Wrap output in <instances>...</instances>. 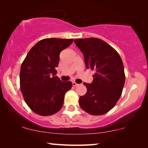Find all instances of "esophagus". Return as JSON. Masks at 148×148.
Wrapping results in <instances>:
<instances>
[{"instance_id": "obj_1", "label": "esophagus", "mask_w": 148, "mask_h": 148, "mask_svg": "<svg viewBox=\"0 0 148 148\" xmlns=\"http://www.w3.org/2000/svg\"><path fill=\"white\" fill-rule=\"evenodd\" d=\"M72 84H73V86H74V87L78 86V84H77V83H75V82H73Z\"/></svg>"}]
</instances>
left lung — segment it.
Masks as SVG:
<instances>
[{
    "label": "left lung",
    "instance_id": "1",
    "mask_svg": "<svg viewBox=\"0 0 148 148\" xmlns=\"http://www.w3.org/2000/svg\"><path fill=\"white\" fill-rule=\"evenodd\" d=\"M75 44L84 54L87 69L94 71L92 84L79 104L92 115L106 114L115 106L122 94L125 82L124 66L120 55L112 46L96 38L76 39Z\"/></svg>",
    "mask_w": 148,
    "mask_h": 148
}]
</instances>
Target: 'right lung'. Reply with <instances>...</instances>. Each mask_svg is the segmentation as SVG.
<instances>
[{"label":"right lung","mask_w":148,"mask_h":148,"mask_svg":"<svg viewBox=\"0 0 148 148\" xmlns=\"http://www.w3.org/2000/svg\"><path fill=\"white\" fill-rule=\"evenodd\" d=\"M73 39L46 38L31 48L20 70V88L29 108L41 116H50L63 106L71 82H62L56 76L59 54L69 46Z\"/></svg>","instance_id":"1"}]
</instances>
